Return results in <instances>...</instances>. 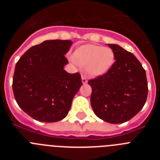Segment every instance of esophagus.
Returning a JSON list of instances; mask_svg holds the SVG:
<instances>
[{"mask_svg": "<svg viewBox=\"0 0 160 160\" xmlns=\"http://www.w3.org/2000/svg\"><path fill=\"white\" fill-rule=\"evenodd\" d=\"M82 82L83 84H86V83H87V77L85 75H82Z\"/></svg>", "mask_w": 160, "mask_h": 160, "instance_id": "esophagus-1", "label": "esophagus"}]
</instances>
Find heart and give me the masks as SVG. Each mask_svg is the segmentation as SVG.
Here are the masks:
<instances>
[{"instance_id":"1","label":"heart","mask_w":160,"mask_h":160,"mask_svg":"<svg viewBox=\"0 0 160 160\" xmlns=\"http://www.w3.org/2000/svg\"><path fill=\"white\" fill-rule=\"evenodd\" d=\"M70 59L73 62H77L81 66H87V71L92 76H99L107 73L114 62V54L109 47L96 45H84L78 48L74 57Z\"/></svg>"}]
</instances>
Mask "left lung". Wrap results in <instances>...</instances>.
I'll return each mask as SVG.
<instances>
[{
	"label": "left lung",
	"mask_w": 160,
	"mask_h": 160,
	"mask_svg": "<svg viewBox=\"0 0 160 160\" xmlns=\"http://www.w3.org/2000/svg\"><path fill=\"white\" fill-rule=\"evenodd\" d=\"M114 64L103 75L91 79L90 103L94 114L110 123H122L136 115L148 97L146 71L133 53L116 44H108Z\"/></svg>",
	"instance_id": "8db88e82"
}]
</instances>
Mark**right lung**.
<instances>
[{"label": "right lung", "instance_id": "1", "mask_svg": "<svg viewBox=\"0 0 160 160\" xmlns=\"http://www.w3.org/2000/svg\"><path fill=\"white\" fill-rule=\"evenodd\" d=\"M73 42L49 40L32 46L17 62L12 90L18 106L33 119L54 122L63 119L82 86L78 73L64 70L65 57Z\"/></svg>", "mask_w": 160, "mask_h": 160}]
</instances>
